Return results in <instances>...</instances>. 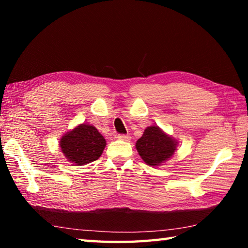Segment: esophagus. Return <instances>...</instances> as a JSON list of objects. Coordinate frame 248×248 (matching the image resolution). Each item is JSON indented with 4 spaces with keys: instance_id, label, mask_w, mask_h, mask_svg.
<instances>
[{
    "instance_id": "obj_1",
    "label": "esophagus",
    "mask_w": 248,
    "mask_h": 248,
    "mask_svg": "<svg viewBox=\"0 0 248 248\" xmlns=\"http://www.w3.org/2000/svg\"><path fill=\"white\" fill-rule=\"evenodd\" d=\"M117 138H118L119 140H124V141L130 140V137L128 136V134H118V136H117Z\"/></svg>"
}]
</instances>
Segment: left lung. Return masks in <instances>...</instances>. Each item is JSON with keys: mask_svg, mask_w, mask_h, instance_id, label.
Returning <instances> with one entry per match:
<instances>
[{"mask_svg": "<svg viewBox=\"0 0 248 248\" xmlns=\"http://www.w3.org/2000/svg\"><path fill=\"white\" fill-rule=\"evenodd\" d=\"M136 148L146 164L156 166L174 154L176 141L153 125L144 130L143 136L137 141Z\"/></svg>", "mask_w": 248, "mask_h": 248, "instance_id": "left-lung-1", "label": "left lung"}]
</instances>
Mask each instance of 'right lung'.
Listing matches in <instances>:
<instances>
[{
  "mask_svg": "<svg viewBox=\"0 0 248 248\" xmlns=\"http://www.w3.org/2000/svg\"><path fill=\"white\" fill-rule=\"evenodd\" d=\"M106 140L93 125L79 124L61 138L60 148L70 162L84 165L102 155Z\"/></svg>",
  "mask_w": 248,
  "mask_h": 248,
  "instance_id": "1",
  "label": "right lung"
}]
</instances>
